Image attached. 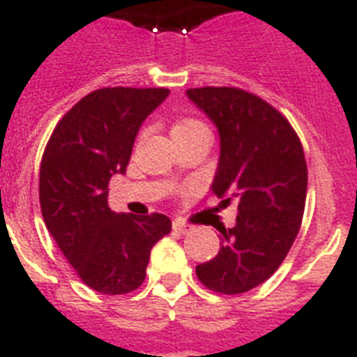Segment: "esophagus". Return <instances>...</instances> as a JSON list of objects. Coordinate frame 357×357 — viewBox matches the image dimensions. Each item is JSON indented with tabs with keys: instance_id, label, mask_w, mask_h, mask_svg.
Segmentation results:
<instances>
[{
	"instance_id": "34e87169",
	"label": "esophagus",
	"mask_w": 357,
	"mask_h": 357,
	"mask_svg": "<svg viewBox=\"0 0 357 357\" xmlns=\"http://www.w3.org/2000/svg\"><path fill=\"white\" fill-rule=\"evenodd\" d=\"M172 228L174 231H178V234H189L190 231V226L189 224H185L183 220H174Z\"/></svg>"
}]
</instances>
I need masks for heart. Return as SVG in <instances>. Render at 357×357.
<instances>
[{"mask_svg": "<svg viewBox=\"0 0 357 357\" xmlns=\"http://www.w3.org/2000/svg\"><path fill=\"white\" fill-rule=\"evenodd\" d=\"M200 129H207L206 123L200 122V120H196V119L178 120V122L174 123L172 137H181V135L195 133V131H200Z\"/></svg>", "mask_w": 357, "mask_h": 357, "instance_id": "heart-1", "label": "heart"}]
</instances>
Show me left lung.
<instances>
[{
  "label": "left lung",
  "mask_w": 357,
  "mask_h": 357,
  "mask_svg": "<svg viewBox=\"0 0 357 357\" xmlns=\"http://www.w3.org/2000/svg\"><path fill=\"white\" fill-rule=\"evenodd\" d=\"M215 122L220 161L213 192L237 200V224L220 228L222 246L196 276L220 294H241L278 271L302 226L307 165L298 135L278 109L237 86L189 89Z\"/></svg>",
  "instance_id": "obj_1"
}]
</instances>
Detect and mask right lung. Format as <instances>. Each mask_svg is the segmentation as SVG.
<instances>
[{"label":"right lung","mask_w":357,"mask_h":357,"mask_svg":"<svg viewBox=\"0 0 357 357\" xmlns=\"http://www.w3.org/2000/svg\"><path fill=\"white\" fill-rule=\"evenodd\" d=\"M168 89L105 86L64 114L47 140L38 196L47 231L85 285L126 294L142 285L153 244L172 229L167 215H119L109 179L123 174L135 137Z\"/></svg>","instance_id":"1"}]
</instances>
